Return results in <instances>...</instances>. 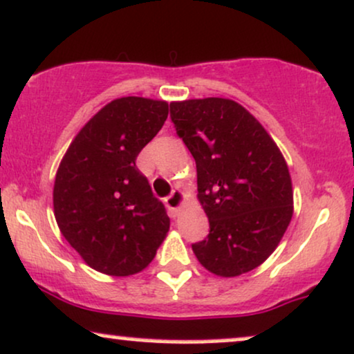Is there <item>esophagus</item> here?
<instances>
[{
  "instance_id": "1",
  "label": "esophagus",
  "mask_w": 354,
  "mask_h": 354,
  "mask_svg": "<svg viewBox=\"0 0 354 354\" xmlns=\"http://www.w3.org/2000/svg\"><path fill=\"white\" fill-rule=\"evenodd\" d=\"M182 202H184V194H182L180 190H174L169 197H165V205H167V209L172 212V214H177Z\"/></svg>"
}]
</instances>
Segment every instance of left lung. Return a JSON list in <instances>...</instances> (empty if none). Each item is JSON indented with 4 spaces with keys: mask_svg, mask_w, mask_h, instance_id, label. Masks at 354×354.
Segmentation results:
<instances>
[{
    "mask_svg": "<svg viewBox=\"0 0 354 354\" xmlns=\"http://www.w3.org/2000/svg\"><path fill=\"white\" fill-rule=\"evenodd\" d=\"M170 119L197 165L209 235L192 243L197 260L218 277L263 263L293 215L292 178L280 149L245 107L207 97L170 104Z\"/></svg>",
    "mask_w": 354,
    "mask_h": 354,
    "instance_id": "left-lung-1",
    "label": "left lung"
}]
</instances>
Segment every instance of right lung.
I'll return each instance as SVG.
<instances>
[{
  "instance_id": "add662e5",
  "label": "right lung",
  "mask_w": 354,
  "mask_h": 354,
  "mask_svg": "<svg viewBox=\"0 0 354 354\" xmlns=\"http://www.w3.org/2000/svg\"><path fill=\"white\" fill-rule=\"evenodd\" d=\"M167 115L164 101L115 99L79 131L57 169L53 202L61 234L106 275L144 270L169 232L164 203L136 165Z\"/></svg>"
}]
</instances>
